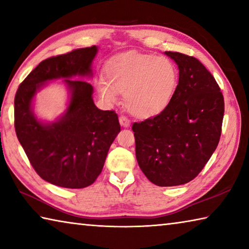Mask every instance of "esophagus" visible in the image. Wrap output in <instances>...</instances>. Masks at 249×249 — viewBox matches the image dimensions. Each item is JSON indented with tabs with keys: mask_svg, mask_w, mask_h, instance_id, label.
Returning a JSON list of instances; mask_svg holds the SVG:
<instances>
[{
	"mask_svg": "<svg viewBox=\"0 0 249 249\" xmlns=\"http://www.w3.org/2000/svg\"><path fill=\"white\" fill-rule=\"evenodd\" d=\"M120 124L123 126V127H128V126L130 125V122H129V120L127 119V117L121 116L120 117Z\"/></svg>",
	"mask_w": 249,
	"mask_h": 249,
	"instance_id": "1",
	"label": "esophagus"
}]
</instances>
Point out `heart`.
I'll return each instance as SVG.
<instances>
[{"instance_id": "1", "label": "heart", "mask_w": 249, "mask_h": 249, "mask_svg": "<svg viewBox=\"0 0 249 249\" xmlns=\"http://www.w3.org/2000/svg\"><path fill=\"white\" fill-rule=\"evenodd\" d=\"M105 81L98 83L100 95L115 103L124 94V105L141 119L153 117L169 107L178 86L175 62L166 56L125 53L109 59L104 68Z\"/></svg>"}]
</instances>
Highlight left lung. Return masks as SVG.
Here are the masks:
<instances>
[{
  "instance_id": "1",
  "label": "left lung",
  "mask_w": 249,
  "mask_h": 249,
  "mask_svg": "<svg viewBox=\"0 0 249 249\" xmlns=\"http://www.w3.org/2000/svg\"><path fill=\"white\" fill-rule=\"evenodd\" d=\"M178 65L179 82L165 111L133 124L136 159L159 187L188 183L216 149L224 116V98L210 71L196 58L165 53Z\"/></svg>"
}]
</instances>
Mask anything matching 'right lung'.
Here are the masks:
<instances>
[{
    "label": "right lung",
    "mask_w": 249,
    "mask_h": 249,
    "mask_svg": "<svg viewBox=\"0 0 249 249\" xmlns=\"http://www.w3.org/2000/svg\"><path fill=\"white\" fill-rule=\"evenodd\" d=\"M98 47L74 49L45 59L19 84L14 100V125L29 162L40 178L62 188L89 187L103 169L109 146L121 132L114 111L93 102L92 61ZM64 78L71 93L66 112L53 124L36 120L32 100L50 79Z\"/></svg>",
    "instance_id": "1"
}]
</instances>
